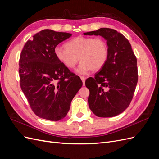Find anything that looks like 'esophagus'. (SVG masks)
<instances>
[{"label": "esophagus", "mask_w": 159, "mask_h": 159, "mask_svg": "<svg viewBox=\"0 0 159 159\" xmlns=\"http://www.w3.org/2000/svg\"><path fill=\"white\" fill-rule=\"evenodd\" d=\"M80 78L83 82V85H85V77L84 76H80Z\"/></svg>", "instance_id": "34e87169"}]
</instances>
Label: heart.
I'll list each match as a JSON object with an SVG mask.
<instances>
[{"instance_id":"1","label":"heart","mask_w":159,"mask_h":159,"mask_svg":"<svg viewBox=\"0 0 159 159\" xmlns=\"http://www.w3.org/2000/svg\"><path fill=\"white\" fill-rule=\"evenodd\" d=\"M108 46L102 38L78 36L65 44V48L56 47L55 56L68 69L74 68L81 61L78 72L84 74L91 70L102 69L108 58Z\"/></svg>"}]
</instances>
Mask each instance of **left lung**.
I'll return each mask as SVG.
<instances>
[{
	"mask_svg": "<svg viewBox=\"0 0 159 159\" xmlns=\"http://www.w3.org/2000/svg\"><path fill=\"white\" fill-rule=\"evenodd\" d=\"M102 36L107 40L106 64L93 78L85 80L88 103L96 116L111 117L123 113L131 103L138 81L137 57L122 34L108 28L84 33Z\"/></svg>",
	"mask_w": 159,
	"mask_h": 159,
	"instance_id": "obj_1",
	"label": "left lung"
}]
</instances>
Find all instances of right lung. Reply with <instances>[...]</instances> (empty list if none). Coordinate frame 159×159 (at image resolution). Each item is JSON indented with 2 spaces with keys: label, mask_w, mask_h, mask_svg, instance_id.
<instances>
[{
  "label": "right lung",
  "mask_w": 159,
  "mask_h": 159,
  "mask_svg": "<svg viewBox=\"0 0 159 159\" xmlns=\"http://www.w3.org/2000/svg\"><path fill=\"white\" fill-rule=\"evenodd\" d=\"M71 36L46 29L26 42L19 60L22 91L37 116L59 121L69 111L72 99L83 85L76 75L57 60L54 50Z\"/></svg>",
  "instance_id": "add662e5"
}]
</instances>
